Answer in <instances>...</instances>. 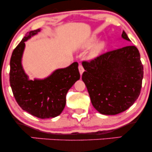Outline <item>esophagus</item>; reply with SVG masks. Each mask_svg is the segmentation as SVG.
I'll use <instances>...</instances> for the list:
<instances>
[{"label":"esophagus","mask_w":152,"mask_h":152,"mask_svg":"<svg viewBox=\"0 0 152 152\" xmlns=\"http://www.w3.org/2000/svg\"><path fill=\"white\" fill-rule=\"evenodd\" d=\"M78 70H79L80 74H81V76L82 74L83 73V71H84V69H83V66H82L81 64H79V66H78Z\"/></svg>","instance_id":"obj_1"}]
</instances>
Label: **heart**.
<instances>
[{
	"instance_id": "heart-1",
	"label": "heart",
	"mask_w": 152,
	"mask_h": 152,
	"mask_svg": "<svg viewBox=\"0 0 152 152\" xmlns=\"http://www.w3.org/2000/svg\"><path fill=\"white\" fill-rule=\"evenodd\" d=\"M97 40L98 39H97V38L96 37V36H93V37L91 38L90 39L87 41V43H86V46L88 47V48L94 46V45H95V43H96ZM104 43H99L98 45H96L95 48H94V50L91 51V57L96 56L98 55L99 53H100V51L103 49V48H104Z\"/></svg>"
}]
</instances>
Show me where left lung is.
<instances>
[{
  "label": "left lung",
  "mask_w": 152,
  "mask_h": 152,
  "mask_svg": "<svg viewBox=\"0 0 152 152\" xmlns=\"http://www.w3.org/2000/svg\"><path fill=\"white\" fill-rule=\"evenodd\" d=\"M121 37L130 41L123 31ZM82 80L92 105L99 113L116 115L132 106L142 88L144 68L134 46L106 52L82 62Z\"/></svg>",
  "instance_id": "1"
}]
</instances>
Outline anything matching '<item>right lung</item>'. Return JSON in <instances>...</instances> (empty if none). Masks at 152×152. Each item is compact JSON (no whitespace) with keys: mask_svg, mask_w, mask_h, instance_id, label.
Segmentation results:
<instances>
[{"mask_svg":"<svg viewBox=\"0 0 152 152\" xmlns=\"http://www.w3.org/2000/svg\"><path fill=\"white\" fill-rule=\"evenodd\" d=\"M31 31L15 47L10 61V84L15 101L20 108L40 118H53L62 112L68 91L80 78L77 62L65 69H57L44 79L29 80L21 65L25 41L37 34Z\"/></svg>","mask_w":152,"mask_h":152,"instance_id":"1","label":"right lung"}]
</instances>
